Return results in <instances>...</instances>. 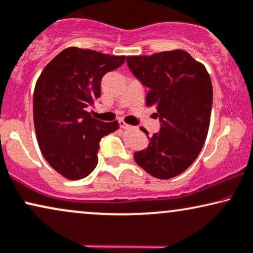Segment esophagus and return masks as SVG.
Instances as JSON below:
<instances>
[{
	"instance_id": "1",
	"label": "esophagus",
	"mask_w": 253,
	"mask_h": 253,
	"mask_svg": "<svg viewBox=\"0 0 253 253\" xmlns=\"http://www.w3.org/2000/svg\"><path fill=\"white\" fill-rule=\"evenodd\" d=\"M119 124H120V126L123 127L124 129H129V128H132V127H130L129 125H127L126 123H125L124 120H119Z\"/></svg>"
}]
</instances>
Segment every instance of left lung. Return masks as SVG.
Here are the masks:
<instances>
[{
	"label": "left lung",
	"mask_w": 253,
	"mask_h": 253,
	"mask_svg": "<svg viewBox=\"0 0 253 253\" xmlns=\"http://www.w3.org/2000/svg\"><path fill=\"white\" fill-rule=\"evenodd\" d=\"M127 64L149 88L147 105L156 107L161 123L160 132L148 137L146 149L134 153V160L154 177L177 176L196 160L207 139L212 106L209 73L183 50L128 56Z\"/></svg>",
	"instance_id": "left-lung-1"
}]
</instances>
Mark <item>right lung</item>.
<instances>
[{"instance_id":"obj_1","label":"right lung","mask_w":253,"mask_h":253,"mask_svg":"<svg viewBox=\"0 0 253 253\" xmlns=\"http://www.w3.org/2000/svg\"><path fill=\"white\" fill-rule=\"evenodd\" d=\"M88 49L68 47L42 71L34 92L38 145L51 167L69 180L84 178L98 165L101 137L119 128L86 111L100 97L101 79L125 62Z\"/></svg>"}]
</instances>
